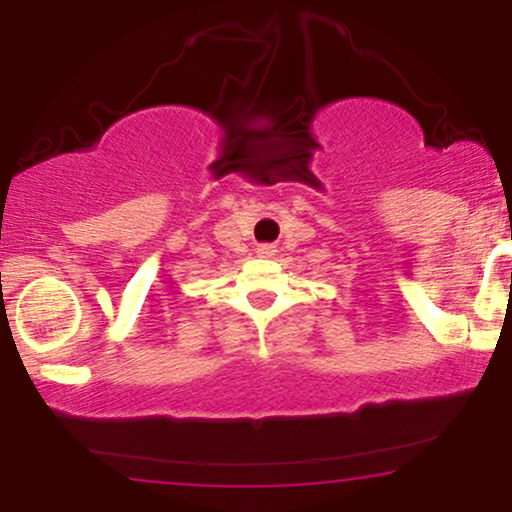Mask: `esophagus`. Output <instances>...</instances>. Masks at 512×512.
I'll return each instance as SVG.
<instances>
[{
  "label": "esophagus",
  "instance_id": "esophagus-1",
  "mask_svg": "<svg viewBox=\"0 0 512 512\" xmlns=\"http://www.w3.org/2000/svg\"><path fill=\"white\" fill-rule=\"evenodd\" d=\"M274 252H276V248L272 243L257 245V255H260V257H269V255H274Z\"/></svg>",
  "mask_w": 512,
  "mask_h": 512
}]
</instances>
